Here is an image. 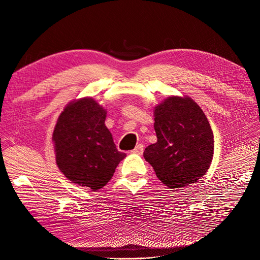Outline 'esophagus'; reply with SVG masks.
Returning a JSON list of instances; mask_svg holds the SVG:
<instances>
[{
	"instance_id": "1",
	"label": "esophagus",
	"mask_w": 260,
	"mask_h": 260,
	"mask_svg": "<svg viewBox=\"0 0 260 260\" xmlns=\"http://www.w3.org/2000/svg\"><path fill=\"white\" fill-rule=\"evenodd\" d=\"M131 153L132 154H137V155H142V153H143V145L142 144L137 145L135 149H132Z\"/></svg>"
}]
</instances>
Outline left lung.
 <instances>
[{
	"instance_id": "1",
	"label": "left lung",
	"mask_w": 260,
	"mask_h": 260,
	"mask_svg": "<svg viewBox=\"0 0 260 260\" xmlns=\"http://www.w3.org/2000/svg\"><path fill=\"white\" fill-rule=\"evenodd\" d=\"M157 142L143 153L170 188L198 182L214 157V135L202 108L188 96L171 95L154 107Z\"/></svg>"
}]
</instances>
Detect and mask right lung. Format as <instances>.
<instances>
[{
	"label": "right lung",
	"mask_w": 260,
	"mask_h": 260,
	"mask_svg": "<svg viewBox=\"0 0 260 260\" xmlns=\"http://www.w3.org/2000/svg\"><path fill=\"white\" fill-rule=\"evenodd\" d=\"M106 109L92 98L74 100L53 131L56 165L73 183L96 191L107 184L125 154L105 125Z\"/></svg>",
	"instance_id": "add662e5"
}]
</instances>
